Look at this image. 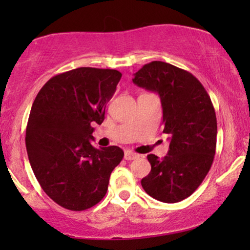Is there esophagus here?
Segmentation results:
<instances>
[{
    "mask_svg": "<svg viewBox=\"0 0 250 250\" xmlns=\"http://www.w3.org/2000/svg\"><path fill=\"white\" fill-rule=\"evenodd\" d=\"M137 157H139V155L133 153V151H130V150H127L125 153V160H127V161H131V160L137 159Z\"/></svg>",
    "mask_w": 250,
    "mask_h": 250,
    "instance_id": "obj_1",
    "label": "esophagus"
}]
</instances>
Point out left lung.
<instances>
[{
	"label": "left lung",
	"mask_w": 250,
	"mask_h": 250,
	"mask_svg": "<svg viewBox=\"0 0 250 250\" xmlns=\"http://www.w3.org/2000/svg\"><path fill=\"white\" fill-rule=\"evenodd\" d=\"M133 82L159 94L163 133L170 142L163 159L148 155L151 170L141 185L161 202H180L196 190L213 165L217 135L213 103L196 77L166 62L145 64Z\"/></svg>",
	"instance_id": "8db88e82"
}]
</instances>
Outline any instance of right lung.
<instances>
[{"label":"right lung","instance_id":"1","mask_svg":"<svg viewBox=\"0 0 250 250\" xmlns=\"http://www.w3.org/2000/svg\"><path fill=\"white\" fill-rule=\"evenodd\" d=\"M121 76L90 67L65 71L51 77L33 103L25 130L28 159L44 193L63 208L81 211L99 203L122 161L120 147L91 145L93 125L104 120Z\"/></svg>","mask_w":250,"mask_h":250}]
</instances>
